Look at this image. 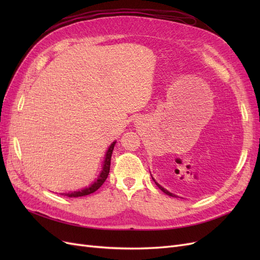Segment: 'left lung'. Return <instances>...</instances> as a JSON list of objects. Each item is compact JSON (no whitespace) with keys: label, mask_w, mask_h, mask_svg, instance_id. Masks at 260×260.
<instances>
[{"label":"left lung","mask_w":260,"mask_h":260,"mask_svg":"<svg viewBox=\"0 0 260 260\" xmlns=\"http://www.w3.org/2000/svg\"><path fill=\"white\" fill-rule=\"evenodd\" d=\"M152 179H153V180L155 181V179H154L153 177H152ZM155 183H156V185H157V186H158V187L160 188V190H161V191H162V192H164L165 194H167V195H169V196H172V198H179V196H177L176 194H174V193H171V192H169L168 190H166V188H165V187H162V186H161L160 184H158V183H157V182H156V181H155ZM181 199H182V198H181Z\"/></svg>","instance_id":"left-lung-1"}]
</instances>
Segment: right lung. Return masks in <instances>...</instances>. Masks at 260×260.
<instances>
[{
  "instance_id": "right-lung-1",
  "label": "right lung",
  "mask_w": 260,
  "mask_h": 260,
  "mask_svg": "<svg viewBox=\"0 0 260 260\" xmlns=\"http://www.w3.org/2000/svg\"><path fill=\"white\" fill-rule=\"evenodd\" d=\"M116 144V141L109 145L107 152L105 154L104 157V162H103V167H102V170L100 172V175L98 176V178L93 181V183L90 184L88 187H84L82 190H78V191H73V192H68V193H60L61 195L64 196H68V198H80V196H85L89 195L91 193H94L95 191H98L99 188L102 186L105 182V180L108 177L109 174V168H111V159H112V154L114 151V146Z\"/></svg>"
}]
</instances>
